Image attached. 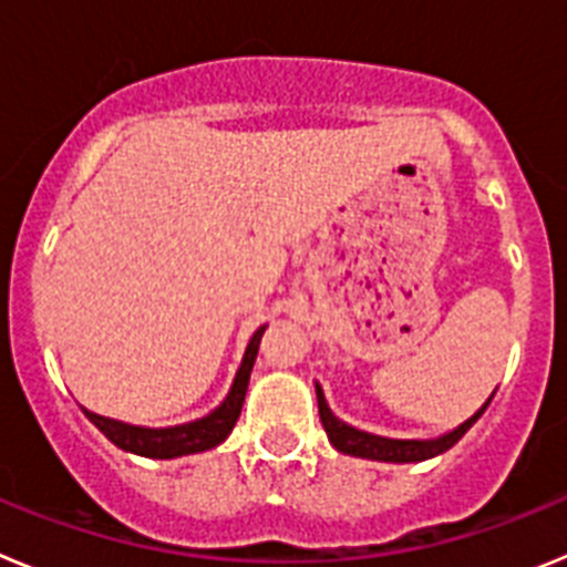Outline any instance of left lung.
Here are the masks:
<instances>
[{"mask_svg":"<svg viewBox=\"0 0 567 567\" xmlns=\"http://www.w3.org/2000/svg\"><path fill=\"white\" fill-rule=\"evenodd\" d=\"M485 405L474 414V417L465 420L460 429H454L452 434H445V437L440 440H389V437H378V434L360 432V429H352V425H346L343 420L334 417V414L329 412L327 400H323V392H320V385H318V412H320V423H323V429H327L329 434V443L343 454H352V457H365V460H380V463H420V460L437 457V454L449 452V449H452V445L468 432L471 425L477 423L480 414L485 412Z\"/></svg>","mask_w":567,"mask_h":567,"instance_id":"obj_1","label":"left lung"}]
</instances>
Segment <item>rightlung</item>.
I'll list each match as a JSON object with an SVG mask.
<instances>
[{
  "label": "right lung",
  "mask_w": 567,
  "mask_h": 567,
  "mask_svg": "<svg viewBox=\"0 0 567 567\" xmlns=\"http://www.w3.org/2000/svg\"><path fill=\"white\" fill-rule=\"evenodd\" d=\"M264 329L252 334L249 340L247 352H244V363H240L238 374H235V383L229 389L227 400H224L213 414L207 417L195 420V423L173 425V429H142V425H127L118 423V420L102 417V414H93L84 409L87 420L96 425L99 432L115 443L124 452L142 454V457H155V460H169V457H182V454H195V452H207V449H215L218 443L227 440V434L233 432L235 420L240 414V405H244V398H247V385H249V372H252V363L258 358V343L264 338Z\"/></svg>",
  "instance_id": "1"
}]
</instances>
